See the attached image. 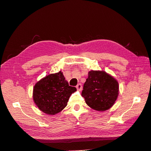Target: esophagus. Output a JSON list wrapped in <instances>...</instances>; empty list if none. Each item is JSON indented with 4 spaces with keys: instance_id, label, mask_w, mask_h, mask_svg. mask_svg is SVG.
I'll list each match as a JSON object with an SVG mask.
<instances>
[{
    "instance_id": "34e87169",
    "label": "esophagus",
    "mask_w": 151,
    "mask_h": 151,
    "mask_svg": "<svg viewBox=\"0 0 151 151\" xmlns=\"http://www.w3.org/2000/svg\"><path fill=\"white\" fill-rule=\"evenodd\" d=\"M76 88H77V90L81 91L82 90V88H83V86H82V84L81 83H79L76 86Z\"/></svg>"
}]
</instances>
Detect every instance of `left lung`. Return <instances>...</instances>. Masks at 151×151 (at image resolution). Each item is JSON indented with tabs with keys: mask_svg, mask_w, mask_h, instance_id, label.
<instances>
[{
	"mask_svg": "<svg viewBox=\"0 0 151 151\" xmlns=\"http://www.w3.org/2000/svg\"><path fill=\"white\" fill-rule=\"evenodd\" d=\"M118 92L119 84L112 76L104 70H91L81 95L90 108L104 111L113 106Z\"/></svg>",
	"mask_w": 151,
	"mask_h": 151,
	"instance_id": "8db88e82",
	"label": "left lung"
}]
</instances>
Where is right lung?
Wrapping results in <instances>:
<instances>
[{
	"label": "right lung",
	"instance_id": "1",
	"mask_svg": "<svg viewBox=\"0 0 151 151\" xmlns=\"http://www.w3.org/2000/svg\"><path fill=\"white\" fill-rule=\"evenodd\" d=\"M76 90L75 87L68 85L60 71L45 76L35 84L33 101L40 110L54 115L65 108L70 95Z\"/></svg>",
	"mask_w": 151,
	"mask_h": 151
}]
</instances>
